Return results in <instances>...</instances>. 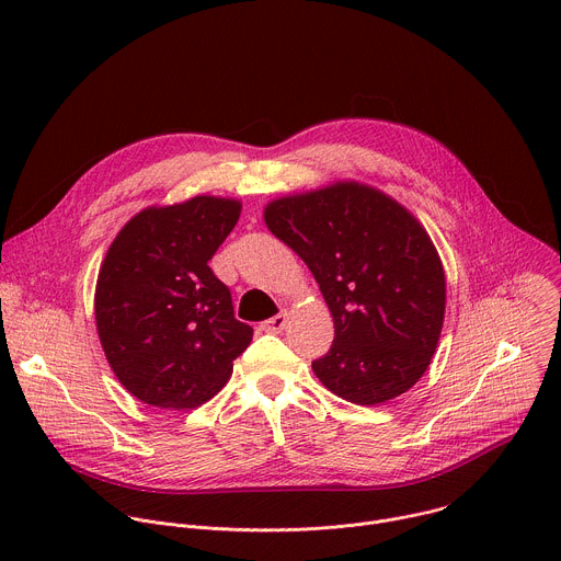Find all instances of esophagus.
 I'll return each mask as SVG.
<instances>
[{"label":"esophagus","instance_id":"34e87169","mask_svg":"<svg viewBox=\"0 0 561 561\" xmlns=\"http://www.w3.org/2000/svg\"><path fill=\"white\" fill-rule=\"evenodd\" d=\"M286 324H288V312H277L271 319H266V322H262V329L268 333H282Z\"/></svg>","mask_w":561,"mask_h":561}]
</instances>
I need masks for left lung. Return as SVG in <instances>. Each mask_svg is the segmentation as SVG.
<instances>
[{
	"mask_svg": "<svg viewBox=\"0 0 561 561\" xmlns=\"http://www.w3.org/2000/svg\"><path fill=\"white\" fill-rule=\"evenodd\" d=\"M264 221L306 262L333 314V346L312 362L319 381L359 407L415 386L446 310L444 266L426 228L359 182L273 199Z\"/></svg>",
	"mask_w": 561,
	"mask_h": 561,
	"instance_id": "obj_1",
	"label": "left lung"
}]
</instances>
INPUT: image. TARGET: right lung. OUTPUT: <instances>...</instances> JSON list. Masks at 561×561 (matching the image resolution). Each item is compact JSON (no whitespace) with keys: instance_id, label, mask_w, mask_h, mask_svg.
<instances>
[{"instance_id":"obj_1","label":"right lung","mask_w":561,"mask_h":561,"mask_svg":"<svg viewBox=\"0 0 561 561\" xmlns=\"http://www.w3.org/2000/svg\"><path fill=\"white\" fill-rule=\"evenodd\" d=\"M239 213L237 199L213 195L144 208L102 262L100 342L115 377L148 407L184 411L208 402L253 340L208 266Z\"/></svg>"}]
</instances>
